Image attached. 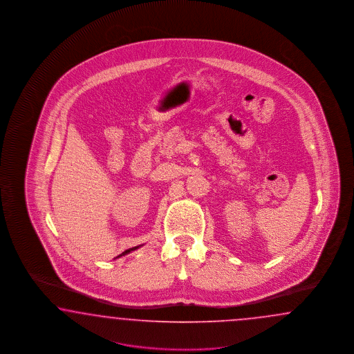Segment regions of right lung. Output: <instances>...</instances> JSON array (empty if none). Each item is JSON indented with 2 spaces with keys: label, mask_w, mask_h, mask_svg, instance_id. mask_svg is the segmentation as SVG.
Masks as SVG:
<instances>
[{
  "label": "right lung",
  "mask_w": 354,
  "mask_h": 354,
  "mask_svg": "<svg viewBox=\"0 0 354 354\" xmlns=\"http://www.w3.org/2000/svg\"><path fill=\"white\" fill-rule=\"evenodd\" d=\"M140 247H142V245H138V247H133L131 248V249H129V250H126V252H123L122 254H119L118 257H122V256H126V254H129V253H131V252H133V250H136V249H139Z\"/></svg>",
  "instance_id": "1"
}]
</instances>
